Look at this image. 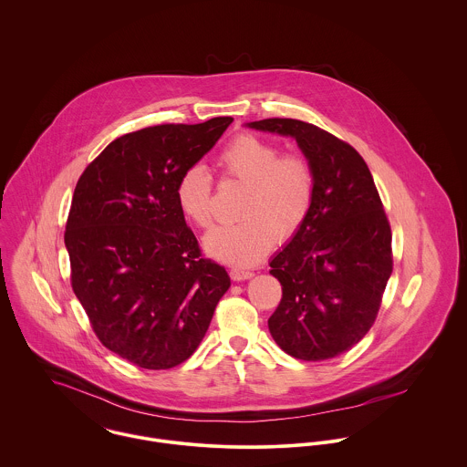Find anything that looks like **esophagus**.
Segmentation results:
<instances>
[{"mask_svg":"<svg viewBox=\"0 0 467 467\" xmlns=\"http://www.w3.org/2000/svg\"><path fill=\"white\" fill-rule=\"evenodd\" d=\"M230 276H232V280L241 282V280L252 278V276H254V271H248V269H243V267H232V269H230Z\"/></svg>","mask_w":467,"mask_h":467,"instance_id":"esophagus-1","label":"esophagus"}]
</instances>
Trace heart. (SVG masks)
<instances>
[{
	"label": "heart",
	"instance_id": "b5f03b06",
	"mask_svg": "<svg viewBox=\"0 0 467 467\" xmlns=\"http://www.w3.org/2000/svg\"><path fill=\"white\" fill-rule=\"evenodd\" d=\"M223 180L246 183L239 204L241 221L213 228L204 237L210 257L252 266L275 241L293 239L309 217L315 201V172L306 156L284 152L257 134H237L217 156ZM180 210L200 228L213 221V180L204 165L192 163L176 182Z\"/></svg>",
	"mask_w": 467,
	"mask_h": 467
}]
</instances>
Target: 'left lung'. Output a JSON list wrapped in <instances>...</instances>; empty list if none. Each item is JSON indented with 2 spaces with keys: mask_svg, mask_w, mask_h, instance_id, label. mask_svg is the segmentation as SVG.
Masks as SVG:
<instances>
[{
  "mask_svg": "<svg viewBox=\"0 0 467 467\" xmlns=\"http://www.w3.org/2000/svg\"><path fill=\"white\" fill-rule=\"evenodd\" d=\"M248 126L293 136L317 183L307 221L269 263L282 285L269 333L296 359H331L376 322L394 266L389 217L365 160L347 141L293 119Z\"/></svg>",
  "mask_w": 467,
  "mask_h": 467,
  "instance_id": "left-lung-1",
  "label": "left lung"
}]
</instances>
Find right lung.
Masks as SVG:
<instances>
[{"label":"right lung","mask_w":467,"mask_h":467,"mask_svg":"<svg viewBox=\"0 0 467 467\" xmlns=\"http://www.w3.org/2000/svg\"><path fill=\"white\" fill-rule=\"evenodd\" d=\"M232 122L124 134L77 182L65 232L73 293L100 343L140 368L189 359L230 287L226 269L202 257L176 182Z\"/></svg>","instance_id":"1"}]
</instances>
